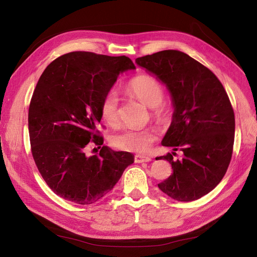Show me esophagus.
<instances>
[{
  "label": "esophagus",
  "mask_w": 257,
  "mask_h": 257,
  "mask_svg": "<svg viewBox=\"0 0 257 257\" xmlns=\"http://www.w3.org/2000/svg\"><path fill=\"white\" fill-rule=\"evenodd\" d=\"M134 161L135 163H146V162H150L151 159L149 157H145V155H135Z\"/></svg>",
  "instance_id": "34e87169"
}]
</instances>
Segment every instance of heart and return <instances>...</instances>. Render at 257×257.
I'll return each instance as SVG.
<instances>
[{"instance_id": "1", "label": "heart", "mask_w": 257, "mask_h": 257, "mask_svg": "<svg viewBox=\"0 0 257 257\" xmlns=\"http://www.w3.org/2000/svg\"><path fill=\"white\" fill-rule=\"evenodd\" d=\"M126 90L147 106L151 107L154 118L159 120L167 118L168 107L163 103L164 88L157 78L147 74L137 75L127 82ZM119 102L118 93L113 89L107 91L100 102V115L109 125H115L118 123ZM154 141L155 135L152 131L137 127L122 130L110 137V144L115 149L135 153L146 152Z\"/></svg>"}]
</instances>
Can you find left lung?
<instances>
[{"instance_id": "8db88e82", "label": "left lung", "mask_w": 257, "mask_h": 257, "mask_svg": "<svg viewBox=\"0 0 257 257\" xmlns=\"http://www.w3.org/2000/svg\"><path fill=\"white\" fill-rule=\"evenodd\" d=\"M136 63L157 76L172 94L175 111L162 145L183 153L167 160L173 174L159 183L166 195L192 201L211 192L221 182L231 160L235 114L217 77L198 61L178 50H163L136 59Z\"/></svg>"}]
</instances>
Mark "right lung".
Wrapping results in <instances>:
<instances>
[{
	"label": "right lung",
	"instance_id": "1",
	"mask_svg": "<svg viewBox=\"0 0 257 257\" xmlns=\"http://www.w3.org/2000/svg\"><path fill=\"white\" fill-rule=\"evenodd\" d=\"M127 69L135 65L125 56L73 51L52 61L38 80L29 107L31 151L38 172L60 197L95 203L134 162L130 152L103 146L97 130L102 98ZM91 142L99 154L85 153Z\"/></svg>",
	"mask_w": 257,
	"mask_h": 257
}]
</instances>
